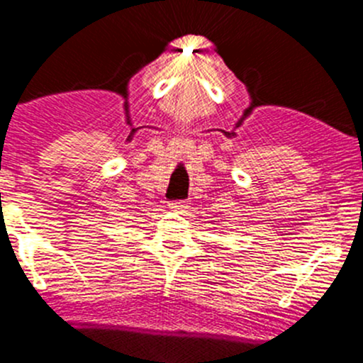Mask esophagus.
<instances>
[{"label":"esophagus","mask_w":363,"mask_h":363,"mask_svg":"<svg viewBox=\"0 0 363 363\" xmlns=\"http://www.w3.org/2000/svg\"><path fill=\"white\" fill-rule=\"evenodd\" d=\"M170 207L174 208V211H177V212H186L189 208V205L186 203V202H174V203H170Z\"/></svg>","instance_id":"34e87169"}]
</instances>
